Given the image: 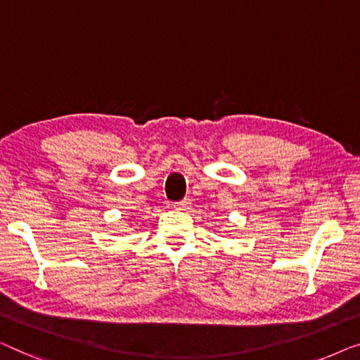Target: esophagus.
<instances>
[{"label": "esophagus", "instance_id": "1", "mask_svg": "<svg viewBox=\"0 0 360 360\" xmlns=\"http://www.w3.org/2000/svg\"><path fill=\"white\" fill-rule=\"evenodd\" d=\"M174 209L176 210H189L191 209V200L189 199H182L179 202H174Z\"/></svg>", "mask_w": 360, "mask_h": 360}]
</instances>
